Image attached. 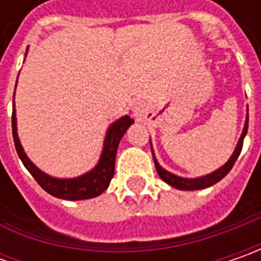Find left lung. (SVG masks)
Masks as SVG:
<instances>
[{"mask_svg":"<svg viewBox=\"0 0 261 261\" xmlns=\"http://www.w3.org/2000/svg\"><path fill=\"white\" fill-rule=\"evenodd\" d=\"M247 129H248V115H247L246 125H244L243 135H241L240 141H238V144H237V148H236V151H234V154H232L231 158L228 160V163H226L225 166H222L221 168H218L216 171L211 173V174L205 175V177H199V178H183V177H178V175L171 174V173L166 171L164 168H161L160 164L156 163L155 156H154L156 173H158V175H160L166 183H168L170 186H173V187H175V189H180V190H200V189H206V187H209V186L215 185V183H218L219 180H222V178H224V177L231 171V168L234 167V164H236L237 158H238L240 152H241V149H243V141H244V136H246L247 134ZM152 155H154V154H152Z\"/></svg>","mask_w":261,"mask_h":261,"instance_id":"8db88e82","label":"left lung"}]
</instances>
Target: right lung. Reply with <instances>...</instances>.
<instances>
[{"label":"right lung","instance_id":"right-lung-1","mask_svg":"<svg viewBox=\"0 0 261 261\" xmlns=\"http://www.w3.org/2000/svg\"><path fill=\"white\" fill-rule=\"evenodd\" d=\"M14 107V106H13ZM13 138H14V145L17 149V154L20 156V160L23 161L24 167L30 171V174L35 177V180L40 185V187L46 190L49 195L59 197V199H66V200H83V199H91L95 196L101 195L106 189L110 185V180L115 175V161L116 152H117V146L122 139V136L125 135L127 127L134 123V119H130L129 116L120 117L117 122L109 127L107 135H106L105 148H103V154L98 161V164L93 168L91 171H88L87 174L76 177V178H55L50 175L45 174L43 171H40L37 167L27 158L24 154L21 144L18 141L17 136V123H15V109L13 110Z\"/></svg>","mask_w":261,"mask_h":261}]
</instances>
